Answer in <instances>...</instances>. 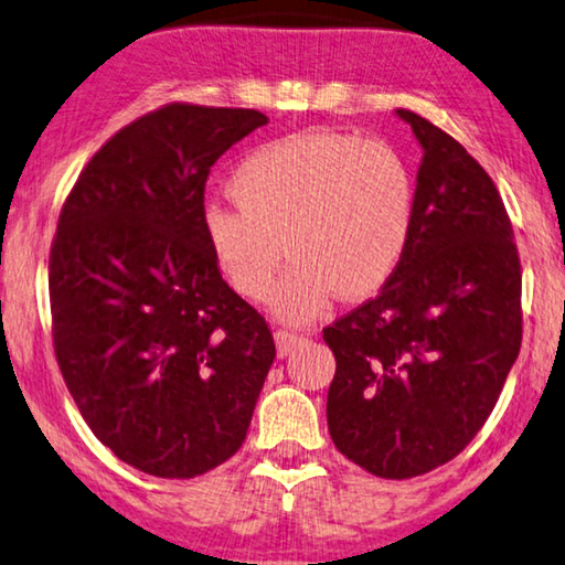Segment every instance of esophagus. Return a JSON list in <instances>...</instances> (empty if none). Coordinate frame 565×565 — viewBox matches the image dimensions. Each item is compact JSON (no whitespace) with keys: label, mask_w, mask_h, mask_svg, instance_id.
Instances as JSON below:
<instances>
[{"label":"esophagus","mask_w":565,"mask_h":565,"mask_svg":"<svg viewBox=\"0 0 565 565\" xmlns=\"http://www.w3.org/2000/svg\"><path fill=\"white\" fill-rule=\"evenodd\" d=\"M305 335L302 332H292V330H275V343H277V355L285 358L290 353V350L302 343Z\"/></svg>","instance_id":"1"}]
</instances>
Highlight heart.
I'll use <instances>...</instances> for the list:
<instances>
[{
  "instance_id": "b5f03b06",
  "label": "heart",
  "mask_w": 565,
  "mask_h": 565,
  "mask_svg": "<svg viewBox=\"0 0 565 565\" xmlns=\"http://www.w3.org/2000/svg\"><path fill=\"white\" fill-rule=\"evenodd\" d=\"M235 205L210 202L202 233L230 288L265 300L273 292L290 322L310 320L332 292L365 300L381 292L411 245L418 180L393 142L343 132H305L265 142L235 164L227 182Z\"/></svg>"
}]
</instances>
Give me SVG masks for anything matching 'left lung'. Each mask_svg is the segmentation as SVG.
Segmentation results:
<instances>
[{
    "instance_id": "left-lung-1",
    "label": "left lung",
    "mask_w": 565,
    "mask_h": 565,
    "mask_svg": "<svg viewBox=\"0 0 565 565\" xmlns=\"http://www.w3.org/2000/svg\"><path fill=\"white\" fill-rule=\"evenodd\" d=\"M423 147L411 245L375 298L322 328L335 355L328 428L367 473L448 463L483 428L521 353V257L501 192L476 157L397 109Z\"/></svg>"
}]
</instances>
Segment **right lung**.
Here are the masks:
<instances>
[{
  "label": "right lung",
  "instance_id": "right-lung-1",
  "mask_svg": "<svg viewBox=\"0 0 565 565\" xmlns=\"http://www.w3.org/2000/svg\"><path fill=\"white\" fill-rule=\"evenodd\" d=\"M257 109L172 102L99 147L50 253L52 343L82 418L119 460L195 478L243 446L275 343L222 280L202 212L210 168Z\"/></svg>",
  "mask_w": 565,
  "mask_h": 565
}]
</instances>
